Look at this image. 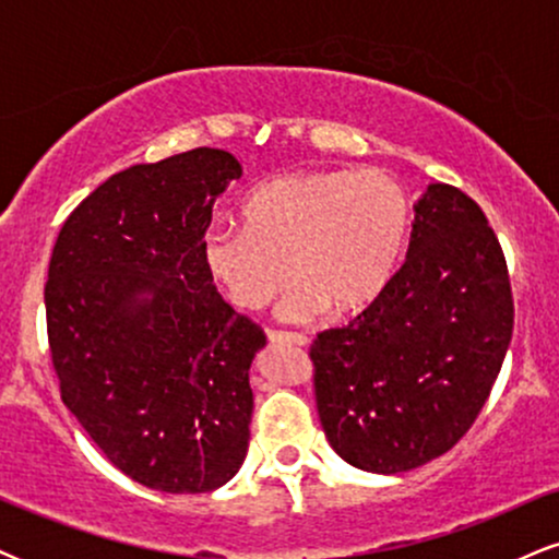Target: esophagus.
I'll return each mask as SVG.
<instances>
[{
	"instance_id": "obj_1",
	"label": "esophagus",
	"mask_w": 559,
	"mask_h": 559,
	"mask_svg": "<svg viewBox=\"0 0 559 559\" xmlns=\"http://www.w3.org/2000/svg\"><path fill=\"white\" fill-rule=\"evenodd\" d=\"M271 344H292V346H307L310 338L305 333H288V331H267Z\"/></svg>"
}]
</instances>
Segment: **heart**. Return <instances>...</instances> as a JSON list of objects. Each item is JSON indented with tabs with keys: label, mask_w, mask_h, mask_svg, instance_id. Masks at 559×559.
<instances>
[{
	"label": "heart",
	"mask_w": 559,
	"mask_h": 559,
	"mask_svg": "<svg viewBox=\"0 0 559 559\" xmlns=\"http://www.w3.org/2000/svg\"><path fill=\"white\" fill-rule=\"evenodd\" d=\"M247 228L204 236V265L241 310H262L294 281L286 320L370 307L391 286L409 241L404 189L378 170H299L260 183Z\"/></svg>",
	"instance_id": "obj_1"
}]
</instances>
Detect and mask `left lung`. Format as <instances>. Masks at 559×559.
<instances>
[{
	"mask_svg": "<svg viewBox=\"0 0 559 559\" xmlns=\"http://www.w3.org/2000/svg\"><path fill=\"white\" fill-rule=\"evenodd\" d=\"M512 323L510 273L484 210L431 183L391 286L310 346L318 415L338 457L391 476L449 452L489 400Z\"/></svg>",
	"mask_w": 559,
	"mask_h": 559,
	"instance_id": "1",
	"label": "left lung"
}]
</instances>
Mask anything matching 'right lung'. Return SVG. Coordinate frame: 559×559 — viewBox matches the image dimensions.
Masks as SVG:
<instances>
[{"label":"right lung","mask_w":559,"mask_h":559,"mask_svg":"<svg viewBox=\"0 0 559 559\" xmlns=\"http://www.w3.org/2000/svg\"><path fill=\"white\" fill-rule=\"evenodd\" d=\"M239 176L210 146L131 165L55 241L44 305L60 396L146 489L213 491L247 457L265 333L217 294L202 254L215 199Z\"/></svg>","instance_id":"right-lung-1"}]
</instances>
